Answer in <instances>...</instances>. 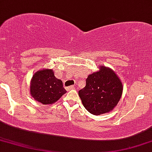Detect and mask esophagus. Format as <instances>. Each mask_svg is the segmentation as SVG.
Masks as SVG:
<instances>
[{
	"label": "esophagus",
	"instance_id": "34e87169",
	"mask_svg": "<svg viewBox=\"0 0 152 152\" xmlns=\"http://www.w3.org/2000/svg\"><path fill=\"white\" fill-rule=\"evenodd\" d=\"M74 88V86H69V87H66V90H73Z\"/></svg>",
	"mask_w": 152,
	"mask_h": 152
}]
</instances>
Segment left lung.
I'll return each instance as SVG.
<instances>
[{"mask_svg":"<svg viewBox=\"0 0 152 152\" xmlns=\"http://www.w3.org/2000/svg\"><path fill=\"white\" fill-rule=\"evenodd\" d=\"M122 92V83L116 74L111 69L100 66L98 72L88 76L86 87L78 91V95L90 114L100 115L116 106Z\"/></svg>","mask_w":152,"mask_h":152,"instance_id":"left-lung-1","label":"left lung"}]
</instances>
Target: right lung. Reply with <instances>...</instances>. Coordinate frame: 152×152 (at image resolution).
Returning a JSON list of instances; mask_svg holds the SVG:
<instances>
[{
    "mask_svg": "<svg viewBox=\"0 0 152 152\" xmlns=\"http://www.w3.org/2000/svg\"><path fill=\"white\" fill-rule=\"evenodd\" d=\"M30 92L36 101L43 104L55 102L66 93L62 81L55 77L52 69H43L35 73L31 81Z\"/></svg>",
    "mask_w": 152,
    "mask_h": 152,
    "instance_id": "add662e5",
    "label": "right lung"
}]
</instances>
